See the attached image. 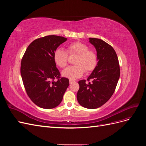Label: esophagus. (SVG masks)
Instances as JSON below:
<instances>
[{
	"instance_id": "esophagus-1",
	"label": "esophagus",
	"mask_w": 146,
	"mask_h": 146,
	"mask_svg": "<svg viewBox=\"0 0 146 146\" xmlns=\"http://www.w3.org/2000/svg\"><path fill=\"white\" fill-rule=\"evenodd\" d=\"M73 82H74V80H69V83H70V84H71V83H72Z\"/></svg>"
}]
</instances>
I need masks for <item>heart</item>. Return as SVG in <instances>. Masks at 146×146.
<instances>
[{
	"label": "heart",
	"mask_w": 146,
	"mask_h": 146,
	"mask_svg": "<svg viewBox=\"0 0 146 146\" xmlns=\"http://www.w3.org/2000/svg\"><path fill=\"white\" fill-rule=\"evenodd\" d=\"M77 56L74 66H69L62 72V76L70 80L81 77L84 72L86 73L93 70L98 64V58L96 52L90 49V47L81 42H72L67 47V50L58 48L54 53L55 64L60 68H65L68 63L69 55Z\"/></svg>",
	"instance_id": "obj_1"
}]
</instances>
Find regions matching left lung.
Here are the masks:
<instances>
[{
  "mask_svg": "<svg viewBox=\"0 0 146 146\" xmlns=\"http://www.w3.org/2000/svg\"><path fill=\"white\" fill-rule=\"evenodd\" d=\"M90 42L96 48L99 61L87 78L88 83L85 80L78 82L77 99L82 107L94 109L102 106L113 94L120 77V67L111 46L95 38H90Z\"/></svg>",
  "mask_w": 146,
  "mask_h": 146,
  "instance_id": "1",
  "label": "left lung"
}]
</instances>
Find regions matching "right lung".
Wrapping results in <instances>:
<instances>
[{"instance_id":"1","label":"right lung","mask_w":146,"mask_h":146,"mask_svg":"<svg viewBox=\"0 0 146 146\" xmlns=\"http://www.w3.org/2000/svg\"><path fill=\"white\" fill-rule=\"evenodd\" d=\"M66 40L56 35L38 38L30 43L22 58L21 74L26 92L42 108L57 107L69 85L68 78L60 77L54 60L55 50Z\"/></svg>"}]
</instances>
